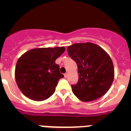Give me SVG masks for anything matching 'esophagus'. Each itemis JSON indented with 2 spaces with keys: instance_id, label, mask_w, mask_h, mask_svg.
<instances>
[{
  "instance_id": "esophagus-1",
  "label": "esophagus",
  "mask_w": 131,
  "mask_h": 131,
  "mask_svg": "<svg viewBox=\"0 0 131 131\" xmlns=\"http://www.w3.org/2000/svg\"><path fill=\"white\" fill-rule=\"evenodd\" d=\"M68 73H66L64 74V77L66 78V77H68Z\"/></svg>"
}]
</instances>
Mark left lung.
<instances>
[{
	"instance_id": "left-lung-1",
	"label": "left lung",
	"mask_w": 131,
	"mask_h": 131,
	"mask_svg": "<svg viewBox=\"0 0 131 131\" xmlns=\"http://www.w3.org/2000/svg\"><path fill=\"white\" fill-rule=\"evenodd\" d=\"M68 54L76 62L79 81L71 85L80 100L91 102L104 96L114 79V68L104 50L92 42L76 43L68 47Z\"/></svg>"
}]
</instances>
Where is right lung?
<instances>
[{"label":"right lung","instance_id":"right-lung-1","mask_svg":"<svg viewBox=\"0 0 131 131\" xmlns=\"http://www.w3.org/2000/svg\"><path fill=\"white\" fill-rule=\"evenodd\" d=\"M63 47L33 48L18 59L15 78L21 92L35 101L47 100L63 77L56 60L64 52Z\"/></svg>","mask_w":131,"mask_h":131}]
</instances>
